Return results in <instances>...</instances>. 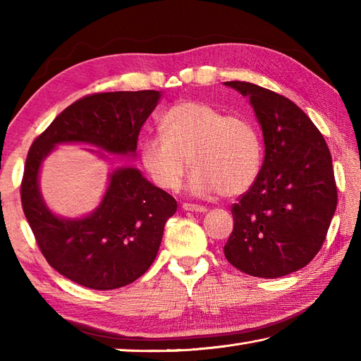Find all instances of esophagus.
I'll use <instances>...</instances> for the list:
<instances>
[{
  "mask_svg": "<svg viewBox=\"0 0 361 361\" xmlns=\"http://www.w3.org/2000/svg\"><path fill=\"white\" fill-rule=\"evenodd\" d=\"M183 209L189 211V212H206L208 211L204 206H198V204H192V203H185L183 204Z\"/></svg>",
  "mask_w": 361,
  "mask_h": 361,
  "instance_id": "1",
  "label": "esophagus"
}]
</instances>
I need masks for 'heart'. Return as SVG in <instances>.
Returning a JSON list of instances; mask_svg holds the SVG:
<instances>
[{
	"label": "heart",
	"mask_w": 361,
	"mask_h": 361,
	"mask_svg": "<svg viewBox=\"0 0 361 361\" xmlns=\"http://www.w3.org/2000/svg\"><path fill=\"white\" fill-rule=\"evenodd\" d=\"M159 130L163 136L141 141L140 161L161 190H178L192 166L189 190L194 195L235 197L247 192L262 167V141L252 122L211 104L172 105L161 118Z\"/></svg>",
	"instance_id": "heart-1"
}]
</instances>
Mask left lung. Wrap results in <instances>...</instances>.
<instances>
[{
	"label": "left lung",
	"instance_id": "obj_1",
	"mask_svg": "<svg viewBox=\"0 0 361 361\" xmlns=\"http://www.w3.org/2000/svg\"><path fill=\"white\" fill-rule=\"evenodd\" d=\"M250 97L265 158L256 181L233 204L225 257L256 278L304 268L326 240L336 209L332 157L323 135L286 96L250 82H225Z\"/></svg>",
	"mask_w": 361,
	"mask_h": 361
}]
</instances>
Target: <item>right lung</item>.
<instances>
[{"label":"right lung","instance_id":"obj_1","mask_svg":"<svg viewBox=\"0 0 361 361\" xmlns=\"http://www.w3.org/2000/svg\"><path fill=\"white\" fill-rule=\"evenodd\" d=\"M159 97L153 90L90 94L65 109L30 145L20 189L23 211L48 264L79 286L113 290L147 271L176 202L136 167H119L110 173L96 211L82 219H63L43 200L40 167L57 144L66 142L135 157L141 127Z\"/></svg>","mask_w":361,"mask_h":361}]
</instances>
